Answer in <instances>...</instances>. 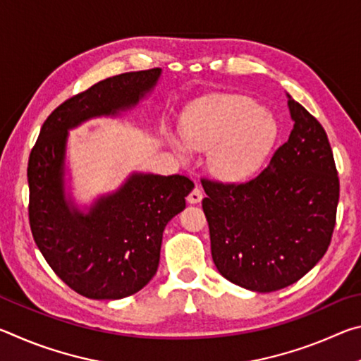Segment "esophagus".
<instances>
[{
	"instance_id": "obj_1",
	"label": "esophagus",
	"mask_w": 361,
	"mask_h": 361,
	"mask_svg": "<svg viewBox=\"0 0 361 361\" xmlns=\"http://www.w3.org/2000/svg\"><path fill=\"white\" fill-rule=\"evenodd\" d=\"M202 199H204V192H202V189H200L199 186H195L192 191L189 192V195H188V202L189 204H199Z\"/></svg>"
}]
</instances>
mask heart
Segmentation results:
<instances>
[{
  "label": "heart",
  "mask_w": 361,
  "mask_h": 361,
  "mask_svg": "<svg viewBox=\"0 0 361 361\" xmlns=\"http://www.w3.org/2000/svg\"><path fill=\"white\" fill-rule=\"evenodd\" d=\"M276 137V119L259 103L242 95H212L186 109L181 135H170V145L181 159L189 149L210 151L213 175L243 181L258 172Z\"/></svg>",
  "instance_id": "obj_1"
}]
</instances>
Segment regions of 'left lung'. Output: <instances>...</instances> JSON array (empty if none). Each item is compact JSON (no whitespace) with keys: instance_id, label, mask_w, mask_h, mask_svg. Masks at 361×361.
Returning a JSON list of instances; mask_svg holds the SVG:
<instances>
[{"instance_id":"left-lung-1","label":"left lung","mask_w":361,"mask_h":361,"mask_svg":"<svg viewBox=\"0 0 361 361\" xmlns=\"http://www.w3.org/2000/svg\"><path fill=\"white\" fill-rule=\"evenodd\" d=\"M293 130L253 180H202L212 258L229 282L269 293L304 277L331 242L339 178L322 124L288 95Z\"/></svg>"}]
</instances>
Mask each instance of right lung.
Segmentation results:
<instances>
[{"mask_svg":"<svg viewBox=\"0 0 361 361\" xmlns=\"http://www.w3.org/2000/svg\"><path fill=\"white\" fill-rule=\"evenodd\" d=\"M161 68L103 79L49 114L28 159L30 228L52 271L79 295L122 299L154 277L162 232L186 207L194 183L183 175L132 173L84 213L66 199L68 130L99 116L130 109L149 94Z\"/></svg>","mask_w":361,"mask_h":361,"instance_id":"right-lung-1","label":"right lung"}]
</instances>
